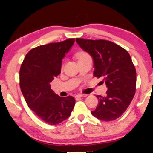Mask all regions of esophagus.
<instances>
[{"instance_id":"esophagus-1","label":"esophagus","mask_w":153,"mask_h":153,"mask_svg":"<svg viewBox=\"0 0 153 153\" xmlns=\"http://www.w3.org/2000/svg\"><path fill=\"white\" fill-rule=\"evenodd\" d=\"M87 94H78V95H76V97H77V98H82V97H87Z\"/></svg>"}]
</instances>
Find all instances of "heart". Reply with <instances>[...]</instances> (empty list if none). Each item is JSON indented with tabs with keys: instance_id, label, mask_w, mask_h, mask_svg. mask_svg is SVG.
<instances>
[{
	"instance_id": "heart-1",
	"label": "heart",
	"mask_w": 153,
	"mask_h": 153,
	"mask_svg": "<svg viewBox=\"0 0 153 153\" xmlns=\"http://www.w3.org/2000/svg\"><path fill=\"white\" fill-rule=\"evenodd\" d=\"M90 56L89 55V54L86 53L85 51H79L77 52L76 54V57L77 58V59L79 60H82L83 58H85L87 57H89Z\"/></svg>"
}]
</instances>
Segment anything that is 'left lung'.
<instances>
[{"label": "left lung", "instance_id": "obj_1", "mask_svg": "<svg viewBox=\"0 0 153 153\" xmlns=\"http://www.w3.org/2000/svg\"><path fill=\"white\" fill-rule=\"evenodd\" d=\"M83 51L92 56L94 76L104 77L106 95H96L98 105L91 114L105 122L121 116L130 105L136 89V71L128 51L106 40L76 39Z\"/></svg>", "mask_w": 153, "mask_h": 153}]
</instances>
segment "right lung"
Segmentation results:
<instances>
[{"mask_svg":"<svg viewBox=\"0 0 153 153\" xmlns=\"http://www.w3.org/2000/svg\"><path fill=\"white\" fill-rule=\"evenodd\" d=\"M74 39L32 48L19 70V86L27 106L39 118L50 125L67 119L76 102L74 97H62L51 89L50 83L60 74L62 60Z\"/></svg>","mask_w":153,"mask_h":153,"instance_id":"add662e5","label":"right lung"}]
</instances>
